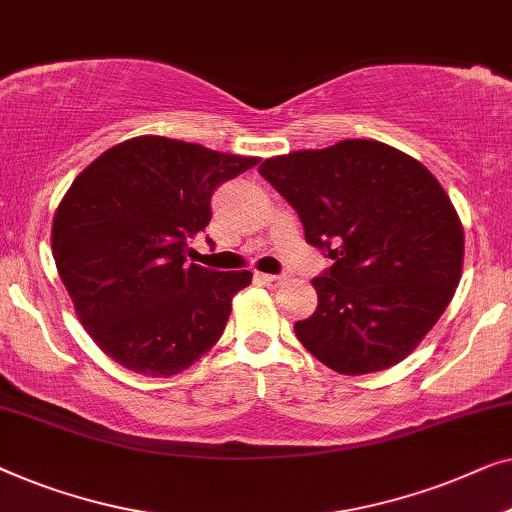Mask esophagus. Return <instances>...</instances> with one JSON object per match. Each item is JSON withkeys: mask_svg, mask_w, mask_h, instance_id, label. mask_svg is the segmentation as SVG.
Returning a JSON list of instances; mask_svg holds the SVG:
<instances>
[{"mask_svg": "<svg viewBox=\"0 0 512 512\" xmlns=\"http://www.w3.org/2000/svg\"><path fill=\"white\" fill-rule=\"evenodd\" d=\"M259 283H264L266 287H278L283 283V276H271V273H257Z\"/></svg>", "mask_w": 512, "mask_h": 512, "instance_id": "1", "label": "esophagus"}]
</instances>
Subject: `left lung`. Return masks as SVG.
<instances>
[{
	"label": "left lung",
	"mask_w": 512,
	"mask_h": 512,
	"mask_svg": "<svg viewBox=\"0 0 512 512\" xmlns=\"http://www.w3.org/2000/svg\"><path fill=\"white\" fill-rule=\"evenodd\" d=\"M259 174L334 264L313 278L301 345L343 376L399 364L436 325L462 278L464 227L434 174L401 150L345 139L269 157Z\"/></svg>",
	"instance_id": "obj_1"
}]
</instances>
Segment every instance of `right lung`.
Instances as JSON below:
<instances>
[{
    "label": "right lung",
    "mask_w": 512,
    "mask_h": 512,
    "mask_svg": "<svg viewBox=\"0 0 512 512\" xmlns=\"http://www.w3.org/2000/svg\"><path fill=\"white\" fill-rule=\"evenodd\" d=\"M257 162L146 134L71 183L53 218L55 266L83 329L120 366L169 378L218 343L253 273L187 264V243L211 220L215 187Z\"/></svg>",
    "instance_id": "1"
}]
</instances>
